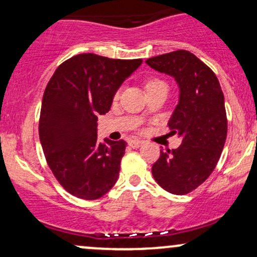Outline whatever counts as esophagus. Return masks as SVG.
Listing matches in <instances>:
<instances>
[{
  "mask_svg": "<svg viewBox=\"0 0 257 257\" xmlns=\"http://www.w3.org/2000/svg\"><path fill=\"white\" fill-rule=\"evenodd\" d=\"M143 144H144V141H141V140H129L128 141V145L133 147V149H138V147H140Z\"/></svg>",
  "mask_w": 257,
  "mask_h": 257,
  "instance_id": "1",
  "label": "esophagus"
}]
</instances>
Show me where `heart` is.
Listing matches in <instances>:
<instances>
[{
	"label": "heart",
	"instance_id": "b5f03b06",
	"mask_svg": "<svg viewBox=\"0 0 257 257\" xmlns=\"http://www.w3.org/2000/svg\"><path fill=\"white\" fill-rule=\"evenodd\" d=\"M161 84H164V83L163 82L158 81V79H150V81L146 83V90L152 89V88L157 87V85H161Z\"/></svg>",
	"mask_w": 257,
	"mask_h": 257
}]
</instances>
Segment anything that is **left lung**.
I'll return each mask as SVG.
<instances>
[{
    "instance_id": "obj_1",
    "label": "left lung",
    "mask_w": 257,
    "mask_h": 257,
    "mask_svg": "<svg viewBox=\"0 0 257 257\" xmlns=\"http://www.w3.org/2000/svg\"><path fill=\"white\" fill-rule=\"evenodd\" d=\"M146 64L175 78L179 102L168 125L182 143L178 149L161 150L152 175L173 194L196 190L210 176L219 162L227 137L225 98L210 67L188 51L150 58Z\"/></svg>"
}]
</instances>
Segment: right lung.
Returning <instances> with one entry per match:
<instances>
[{"instance_id":"1","label":"right lung","mask_w":257,"mask_h":257,"mask_svg":"<svg viewBox=\"0 0 257 257\" xmlns=\"http://www.w3.org/2000/svg\"><path fill=\"white\" fill-rule=\"evenodd\" d=\"M141 63L83 53L64 61L47 84L38 125L41 145L55 179L77 198L98 199L118 179L126 143L99 141L96 122Z\"/></svg>"}]
</instances>
